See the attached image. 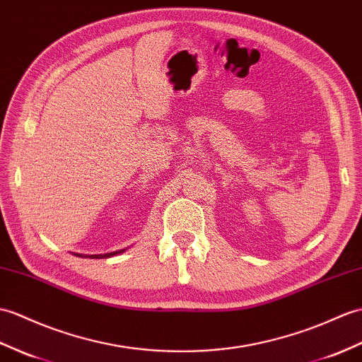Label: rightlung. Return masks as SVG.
Segmentation results:
<instances>
[{"label":"right lung","mask_w":362,"mask_h":362,"mask_svg":"<svg viewBox=\"0 0 362 362\" xmlns=\"http://www.w3.org/2000/svg\"><path fill=\"white\" fill-rule=\"evenodd\" d=\"M124 250H120V251H114V253H106V255H92V256H83V255H77L80 257H92V259H103V257H111L114 255H119V253H123Z\"/></svg>","instance_id":"add662e5"}]
</instances>
